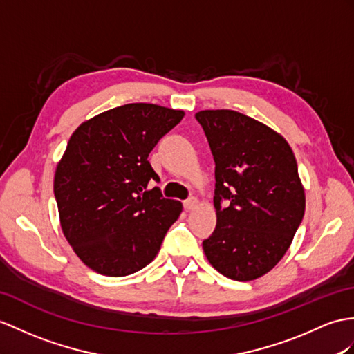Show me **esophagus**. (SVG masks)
Here are the masks:
<instances>
[{
  "label": "esophagus",
  "mask_w": 354,
  "mask_h": 354,
  "mask_svg": "<svg viewBox=\"0 0 354 354\" xmlns=\"http://www.w3.org/2000/svg\"><path fill=\"white\" fill-rule=\"evenodd\" d=\"M196 204H198L196 198H195V196H191V198H187V200L183 203V207H185L186 212H189V210H192L194 207H196Z\"/></svg>",
  "instance_id": "34e87169"
}]
</instances>
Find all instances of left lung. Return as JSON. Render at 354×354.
<instances>
[{"instance_id":"8db88e82","label":"left lung","mask_w":354,"mask_h":354,"mask_svg":"<svg viewBox=\"0 0 354 354\" xmlns=\"http://www.w3.org/2000/svg\"><path fill=\"white\" fill-rule=\"evenodd\" d=\"M214 159L216 228L203 242L223 277L252 281L270 272L305 214V191L288 142L231 109L195 114Z\"/></svg>"}]
</instances>
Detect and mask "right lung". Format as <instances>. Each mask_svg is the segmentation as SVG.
Returning <instances> with one entry per match:
<instances>
[{"instance_id": "obj_1", "label": "right lung", "mask_w": 354, "mask_h": 354, "mask_svg": "<svg viewBox=\"0 0 354 354\" xmlns=\"http://www.w3.org/2000/svg\"><path fill=\"white\" fill-rule=\"evenodd\" d=\"M183 115L127 103L82 123L68 140L54 195L64 237L91 270L127 277L158 255L183 207L151 187L160 178L147 158Z\"/></svg>"}]
</instances>
